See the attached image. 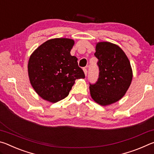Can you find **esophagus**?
<instances>
[{
	"mask_svg": "<svg viewBox=\"0 0 154 154\" xmlns=\"http://www.w3.org/2000/svg\"><path fill=\"white\" fill-rule=\"evenodd\" d=\"M83 72H84V74H85V76H86L87 73H88V70L85 69V68H84V69H83Z\"/></svg>",
	"mask_w": 154,
	"mask_h": 154,
	"instance_id": "1",
	"label": "esophagus"
}]
</instances>
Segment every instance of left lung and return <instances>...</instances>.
<instances>
[{
	"label": "left lung",
	"mask_w": 154,
	"mask_h": 154,
	"mask_svg": "<svg viewBox=\"0 0 154 154\" xmlns=\"http://www.w3.org/2000/svg\"><path fill=\"white\" fill-rule=\"evenodd\" d=\"M94 56L99 75L94 84H90V94L96 103L106 106L125 95L132 79V68L126 54L116 44L98 43Z\"/></svg>",
	"instance_id": "8db88e82"
}]
</instances>
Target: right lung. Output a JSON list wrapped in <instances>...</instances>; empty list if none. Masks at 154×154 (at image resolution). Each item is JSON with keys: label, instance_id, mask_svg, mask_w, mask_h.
Listing matches in <instances>:
<instances>
[{"label": "right lung", "instance_id": "obj_1", "mask_svg": "<svg viewBox=\"0 0 154 154\" xmlns=\"http://www.w3.org/2000/svg\"><path fill=\"white\" fill-rule=\"evenodd\" d=\"M74 41L66 38L45 41L31 54L28 64L31 85L38 96L56 103L69 95L75 81L85 78L77 58L71 55Z\"/></svg>", "mask_w": 154, "mask_h": 154}]
</instances>
